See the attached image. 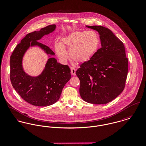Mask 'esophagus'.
Instances as JSON below:
<instances>
[{
    "instance_id": "obj_1",
    "label": "esophagus",
    "mask_w": 146,
    "mask_h": 146,
    "mask_svg": "<svg viewBox=\"0 0 146 146\" xmlns=\"http://www.w3.org/2000/svg\"><path fill=\"white\" fill-rule=\"evenodd\" d=\"M70 69H71V74L73 76H75L76 75V69L74 68L71 67L70 68Z\"/></svg>"
}]
</instances>
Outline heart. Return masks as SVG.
Wrapping results in <instances>:
<instances>
[{"label": "heart", "mask_w": 146, "mask_h": 146, "mask_svg": "<svg viewBox=\"0 0 146 146\" xmlns=\"http://www.w3.org/2000/svg\"><path fill=\"white\" fill-rule=\"evenodd\" d=\"M100 45L98 34L94 31H74L63 36L60 43L55 44L58 58L66 61L68 57L65 48L69 50L71 59L78 63L89 61L98 50Z\"/></svg>", "instance_id": "1"}]
</instances>
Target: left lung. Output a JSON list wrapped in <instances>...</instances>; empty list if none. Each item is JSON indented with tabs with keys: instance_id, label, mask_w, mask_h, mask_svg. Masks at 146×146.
<instances>
[{
	"instance_id": "left-lung-1",
	"label": "left lung",
	"mask_w": 146,
	"mask_h": 146,
	"mask_svg": "<svg viewBox=\"0 0 146 146\" xmlns=\"http://www.w3.org/2000/svg\"><path fill=\"white\" fill-rule=\"evenodd\" d=\"M86 27L100 34L102 47L76 72L80 80L79 93L83 100L88 103L106 104L123 90L128 58L123 42L110 29L98 25Z\"/></svg>"
}]
</instances>
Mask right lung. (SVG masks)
Segmentation results:
<instances>
[{
  "label": "right lung",
  "mask_w": 146,
  "mask_h": 146,
  "mask_svg": "<svg viewBox=\"0 0 146 146\" xmlns=\"http://www.w3.org/2000/svg\"><path fill=\"white\" fill-rule=\"evenodd\" d=\"M56 28L55 24L50 25L39 31L27 34L11 56V84L24 101L33 106L45 107L55 103L71 78L70 69L67 65H63L57 62L56 58L50 57L54 53L48 46L37 42L44 35L53 32ZM33 46H39L50 56L45 68L37 77L27 75L22 68V57L27 49Z\"/></svg>",
  "instance_id": "obj_1"
}]
</instances>
